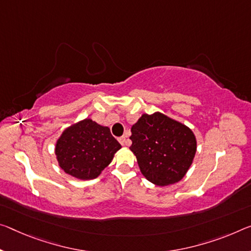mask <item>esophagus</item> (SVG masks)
<instances>
[{"mask_svg": "<svg viewBox=\"0 0 251 251\" xmlns=\"http://www.w3.org/2000/svg\"><path fill=\"white\" fill-rule=\"evenodd\" d=\"M118 141H119V143H121V144H122L123 146L127 145V140H126V137H125V136L119 137V138H118Z\"/></svg>", "mask_w": 251, "mask_h": 251, "instance_id": "1", "label": "esophagus"}]
</instances>
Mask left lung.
<instances>
[{
	"label": "left lung",
	"mask_w": 251,
	"mask_h": 251,
	"mask_svg": "<svg viewBox=\"0 0 251 251\" xmlns=\"http://www.w3.org/2000/svg\"><path fill=\"white\" fill-rule=\"evenodd\" d=\"M130 130L129 150L146 180L166 186L184 177L197 153V138L190 127L155 111L143 114Z\"/></svg>",
	"instance_id": "left-lung-1"
}]
</instances>
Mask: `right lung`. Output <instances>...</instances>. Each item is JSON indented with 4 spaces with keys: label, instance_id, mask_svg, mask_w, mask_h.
<instances>
[{
    "label": "right lung",
    "instance_id": "right-lung-1",
    "mask_svg": "<svg viewBox=\"0 0 251 251\" xmlns=\"http://www.w3.org/2000/svg\"><path fill=\"white\" fill-rule=\"evenodd\" d=\"M121 149L108 126L85 118L63 130L55 142L54 154L63 172L85 181L100 176Z\"/></svg>",
    "mask_w": 251,
    "mask_h": 251
}]
</instances>
